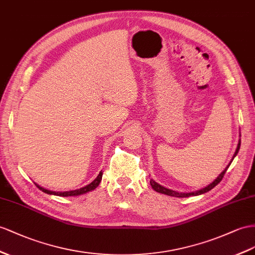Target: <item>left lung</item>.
<instances>
[{
  "instance_id": "8db88e82",
  "label": "left lung",
  "mask_w": 255,
  "mask_h": 255,
  "mask_svg": "<svg viewBox=\"0 0 255 255\" xmlns=\"http://www.w3.org/2000/svg\"><path fill=\"white\" fill-rule=\"evenodd\" d=\"M241 135V134H240ZM240 139H239V142H238V145H237V148H236V151H235V154H234V156H233V158H232V160L230 161V164H228L227 166H226V168L224 169L223 171H222L220 174H219V177L215 179L212 183H210L209 185H207V186H205V187H202V188H200V190H198V191H195V192H190V193H179V192H177V191H172V190H170V188H166L165 186H162V185H160V184H158L157 182H155L153 179H151V181H149V183H151V186H152V188L154 191H156L157 193H160V194H165V195H168V196H172V197H180V198H183V197H190V196H198V195H201V194H205V193H207V192H209V191H211L212 188L214 187V186H217L220 182L222 181V179H223V177H224V174H225V172H226V170L228 169V167H230V165L232 164V161H233V159L236 157V155L238 154V152H239V148H240Z\"/></svg>"
}]
</instances>
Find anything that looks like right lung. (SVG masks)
Listing matches in <instances>:
<instances>
[{"label": "right lung", "instance_id": "obj_1", "mask_svg": "<svg viewBox=\"0 0 255 255\" xmlns=\"http://www.w3.org/2000/svg\"><path fill=\"white\" fill-rule=\"evenodd\" d=\"M102 180V172H100L99 174H98V177L91 182V183L87 184L86 186H83L81 188H77V190H73V191H67V192H54V191H49L47 190V188H44L40 185H37L35 183V185L40 188V190L44 193L46 194H49V195H56V196H61V197H69V196H80V195H83V194H86L88 192H91L96 190V188L99 186L100 182Z\"/></svg>", "mask_w": 255, "mask_h": 255}]
</instances>
